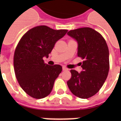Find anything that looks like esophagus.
I'll use <instances>...</instances> for the list:
<instances>
[{
	"instance_id": "1",
	"label": "esophagus",
	"mask_w": 121,
	"mask_h": 121,
	"mask_svg": "<svg viewBox=\"0 0 121 121\" xmlns=\"http://www.w3.org/2000/svg\"><path fill=\"white\" fill-rule=\"evenodd\" d=\"M63 71H66V70H68V69L65 66H63Z\"/></svg>"
}]
</instances>
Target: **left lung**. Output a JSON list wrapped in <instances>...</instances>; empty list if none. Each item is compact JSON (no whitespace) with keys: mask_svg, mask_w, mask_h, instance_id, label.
Wrapping results in <instances>:
<instances>
[{"mask_svg":"<svg viewBox=\"0 0 121 121\" xmlns=\"http://www.w3.org/2000/svg\"><path fill=\"white\" fill-rule=\"evenodd\" d=\"M68 35L78 43V56L83 61V71L71 70L67 82L72 93L81 99H88L97 93L107 78L109 70V52L106 41L99 33L90 27L68 31Z\"/></svg>","mask_w":121,"mask_h":121,"instance_id":"1","label":"left lung"}]
</instances>
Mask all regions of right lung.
Returning <instances> with one entry per match:
<instances>
[{
  "label": "right lung",
  "mask_w": 121,
  "mask_h": 121,
  "mask_svg": "<svg viewBox=\"0 0 121 121\" xmlns=\"http://www.w3.org/2000/svg\"><path fill=\"white\" fill-rule=\"evenodd\" d=\"M67 31L39 26L26 32L18 43L14 55V72L21 87L31 97L43 99L51 93L62 67L46 64L43 57H48Z\"/></svg>",
  "instance_id": "1"
}]
</instances>
